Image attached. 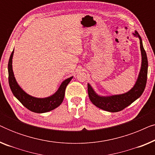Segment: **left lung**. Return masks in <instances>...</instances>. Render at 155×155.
Masks as SVG:
<instances>
[{
	"mask_svg": "<svg viewBox=\"0 0 155 155\" xmlns=\"http://www.w3.org/2000/svg\"><path fill=\"white\" fill-rule=\"evenodd\" d=\"M135 37H137L140 39V51L142 56L141 68L140 71L138 78L133 87L128 92L121 94L112 95V96H100L98 95L90 84H87V91L89 98L93 104L99 109L109 112H118L128 107L133 101L138 99L145 90L147 78V68L148 62L147 57L145 49L143 48V41L139 34L137 31L133 33Z\"/></svg>",
	"mask_w": 155,
	"mask_h": 155,
	"instance_id": "1",
	"label": "left lung"
}]
</instances>
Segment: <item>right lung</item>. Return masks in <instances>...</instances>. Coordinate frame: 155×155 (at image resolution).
<instances>
[{
	"instance_id": "add662e5",
	"label": "right lung",
	"mask_w": 155,
	"mask_h": 155,
	"mask_svg": "<svg viewBox=\"0 0 155 155\" xmlns=\"http://www.w3.org/2000/svg\"><path fill=\"white\" fill-rule=\"evenodd\" d=\"M13 54L14 50L12 51V54L10 55L9 61H8V69L9 85L14 96L20 101L25 107H26L29 111L35 112V113H46V112L51 111L60 106L64 99L65 88L73 77H71L65 80L61 83L58 90L51 96L46 97V98H37V97H32L27 94L19 86L16 81L12 65Z\"/></svg>"
}]
</instances>
